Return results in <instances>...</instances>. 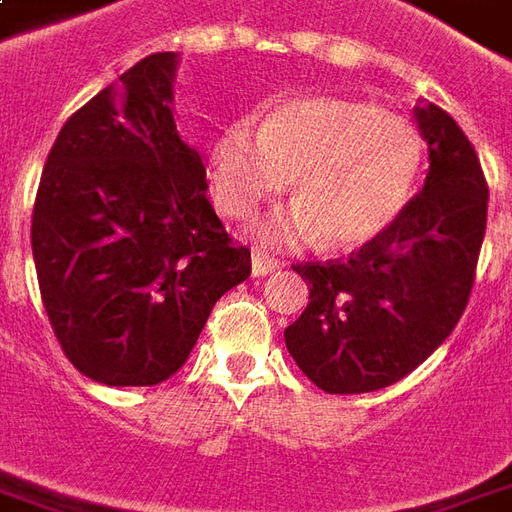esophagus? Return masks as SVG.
Wrapping results in <instances>:
<instances>
[{
	"label": "esophagus",
	"instance_id": "34e87169",
	"mask_svg": "<svg viewBox=\"0 0 512 512\" xmlns=\"http://www.w3.org/2000/svg\"><path fill=\"white\" fill-rule=\"evenodd\" d=\"M279 260H274V257H268L263 255L260 249H255L252 252V274L255 276H268V274H274V271H279Z\"/></svg>",
	"mask_w": 512,
	"mask_h": 512
}]
</instances>
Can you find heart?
Returning <instances> with one entry per match:
<instances>
[{"label":"heart","mask_w":512,"mask_h":512,"mask_svg":"<svg viewBox=\"0 0 512 512\" xmlns=\"http://www.w3.org/2000/svg\"><path fill=\"white\" fill-rule=\"evenodd\" d=\"M426 146L412 121L372 102L295 97L225 124L211 140L208 170L217 206L244 219L293 179L295 208L260 227L268 244L293 246L323 236L352 249L382 236L410 203Z\"/></svg>","instance_id":"heart-1"}]
</instances>
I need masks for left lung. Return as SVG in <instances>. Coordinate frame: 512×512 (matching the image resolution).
I'll return each instance as SVG.
<instances>
[{
	"label": "left lung",
	"instance_id": "8db88e82",
	"mask_svg": "<svg viewBox=\"0 0 512 512\" xmlns=\"http://www.w3.org/2000/svg\"><path fill=\"white\" fill-rule=\"evenodd\" d=\"M429 176L399 219L347 260L295 263L309 304L285 328L298 369L325 393L388 388L445 342L467 309L486 236L488 184L448 111L415 108Z\"/></svg>",
	"mask_w": 512,
	"mask_h": 512
}]
</instances>
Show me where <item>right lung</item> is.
Wrapping results in <instances>:
<instances>
[{
    "label": "right lung",
    "mask_w": 512,
    "mask_h": 512,
    "mask_svg": "<svg viewBox=\"0 0 512 512\" xmlns=\"http://www.w3.org/2000/svg\"><path fill=\"white\" fill-rule=\"evenodd\" d=\"M176 54H151L64 121L32 211V255L62 352L89 380L160 385L219 298L252 274L170 113Z\"/></svg>",
    "instance_id": "1"
}]
</instances>
